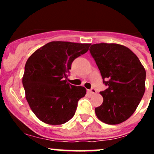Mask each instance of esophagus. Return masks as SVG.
Instances as JSON below:
<instances>
[{"mask_svg":"<svg viewBox=\"0 0 154 154\" xmlns=\"http://www.w3.org/2000/svg\"><path fill=\"white\" fill-rule=\"evenodd\" d=\"M89 92L90 94H96V90L94 88H92L91 89H89Z\"/></svg>","mask_w":154,"mask_h":154,"instance_id":"obj_1","label":"esophagus"}]
</instances>
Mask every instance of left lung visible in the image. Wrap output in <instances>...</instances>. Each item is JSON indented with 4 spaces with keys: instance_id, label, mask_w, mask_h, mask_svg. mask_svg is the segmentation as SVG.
Masks as SVG:
<instances>
[{
    "instance_id": "left-lung-1",
    "label": "left lung",
    "mask_w": 154,
    "mask_h": 154,
    "mask_svg": "<svg viewBox=\"0 0 154 154\" xmlns=\"http://www.w3.org/2000/svg\"><path fill=\"white\" fill-rule=\"evenodd\" d=\"M107 89L100 92L101 106L96 116L106 124L123 123L137 109L145 92L146 71L138 57L118 44L99 43L89 48Z\"/></svg>"
}]
</instances>
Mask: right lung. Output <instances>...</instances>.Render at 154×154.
Listing matches in <instances>:
<instances>
[{
	"mask_svg": "<svg viewBox=\"0 0 154 154\" xmlns=\"http://www.w3.org/2000/svg\"><path fill=\"white\" fill-rule=\"evenodd\" d=\"M91 44L51 42L28 58L22 79L30 108L41 121L61 125L74 116L86 89L67 82L73 61L88 51Z\"/></svg>",
	"mask_w": 154,
	"mask_h": 154,
	"instance_id": "add662e5",
	"label": "right lung"
}]
</instances>
